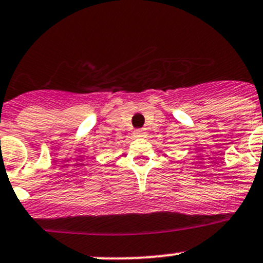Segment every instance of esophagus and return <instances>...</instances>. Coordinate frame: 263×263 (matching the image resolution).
Returning <instances> with one entry per match:
<instances>
[{"label": "esophagus", "mask_w": 263, "mask_h": 263, "mask_svg": "<svg viewBox=\"0 0 263 263\" xmlns=\"http://www.w3.org/2000/svg\"><path fill=\"white\" fill-rule=\"evenodd\" d=\"M134 135H135V137H137V139H144V137L147 136V132H146V129L139 128L135 131Z\"/></svg>", "instance_id": "esophagus-1"}]
</instances>
